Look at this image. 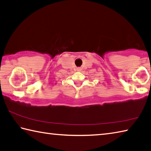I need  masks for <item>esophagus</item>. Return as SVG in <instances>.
I'll use <instances>...</instances> for the list:
<instances>
[{
	"label": "esophagus",
	"instance_id": "esophagus-1",
	"mask_svg": "<svg viewBox=\"0 0 151 151\" xmlns=\"http://www.w3.org/2000/svg\"><path fill=\"white\" fill-rule=\"evenodd\" d=\"M76 70H77L78 71H80L81 70V68H76Z\"/></svg>",
	"mask_w": 151,
	"mask_h": 151
}]
</instances>
